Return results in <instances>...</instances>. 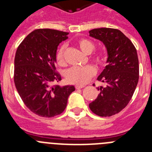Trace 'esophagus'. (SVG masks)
I'll use <instances>...</instances> for the list:
<instances>
[{"label": "esophagus", "mask_w": 152, "mask_h": 152, "mask_svg": "<svg viewBox=\"0 0 152 152\" xmlns=\"http://www.w3.org/2000/svg\"><path fill=\"white\" fill-rule=\"evenodd\" d=\"M84 88V86H80V85L75 86V88H76V89H81V88Z\"/></svg>", "instance_id": "esophagus-1"}]
</instances>
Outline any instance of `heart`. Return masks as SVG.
I'll return each mask as SVG.
<instances>
[{
	"label": "heart",
	"mask_w": 152,
	"mask_h": 152,
	"mask_svg": "<svg viewBox=\"0 0 152 152\" xmlns=\"http://www.w3.org/2000/svg\"><path fill=\"white\" fill-rule=\"evenodd\" d=\"M77 45L79 49L84 53L90 55L95 49V45L93 42L88 39H80L77 40ZM91 59L95 64L100 68L106 66L108 60V56L106 53L99 52L94 55ZM56 61L58 65L65 67L67 65L66 58H65V46L62 45L57 52L56 54ZM96 70L93 65H87L82 68H72L68 70L65 73V78L70 84H77L82 86L89 81L92 77L95 76Z\"/></svg>",
	"instance_id": "1"
}]
</instances>
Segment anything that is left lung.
<instances>
[{
  "label": "left lung",
  "instance_id": "obj_1",
  "mask_svg": "<svg viewBox=\"0 0 152 152\" xmlns=\"http://www.w3.org/2000/svg\"><path fill=\"white\" fill-rule=\"evenodd\" d=\"M90 36L103 42L107 49V65L97 80L105 86L98 88L100 94L89 104L91 110L102 117L118 113L128 105L139 77V58L135 47L121 31L98 28Z\"/></svg>",
  "mask_w": 152,
  "mask_h": 152
}]
</instances>
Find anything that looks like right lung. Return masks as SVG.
<instances>
[{"mask_svg": "<svg viewBox=\"0 0 152 152\" xmlns=\"http://www.w3.org/2000/svg\"><path fill=\"white\" fill-rule=\"evenodd\" d=\"M68 33L38 29L22 41L14 58V84L28 109L42 117H53L66 108L74 86L60 87L61 75L56 72V51Z\"/></svg>", "mask_w": 152, "mask_h": 152, "instance_id": "obj_1", "label": "right lung"}]
</instances>
